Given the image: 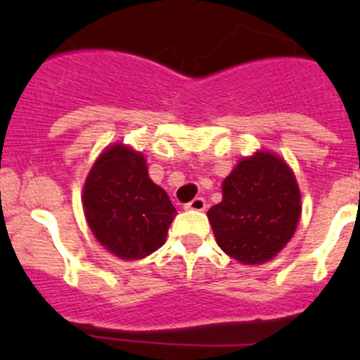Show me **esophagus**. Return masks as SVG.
<instances>
[{
  "instance_id": "1",
  "label": "esophagus",
  "mask_w": 360,
  "mask_h": 360,
  "mask_svg": "<svg viewBox=\"0 0 360 360\" xmlns=\"http://www.w3.org/2000/svg\"><path fill=\"white\" fill-rule=\"evenodd\" d=\"M205 200H203L202 197H197V198H193V200L191 202H188L186 205H184V209L186 210H205Z\"/></svg>"
}]
</instances>
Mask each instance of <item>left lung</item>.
Masks as SVG:
<instances>
[{
    "label": "left lung",
    "instance_id": "left-lung-1",
    "mask_svg": "<svg viewBox=\"0 0 360 360\" xmlns=\"http://www.w3.org/2000/svg\"><path fill=\"white\" fill-rule=\"evenodd\" d=\"M296 177L271 153L242 158L223 181V200L207 217L217 245L233 259L259 264L281 252L301 214Z\"/></svg>",
    "mask_w": 360,
    "mask_h": 360
}]
</instances>
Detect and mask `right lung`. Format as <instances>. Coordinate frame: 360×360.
<instances>
[{"mask_svg": "<svg viewBox=\"0 0 360 360\" xmlns=\"http://www.w3.org/2000/svg\"><path fill=\"white\" fill-rule=\"evenodd\" d=\"M83 209L101 245L122 259L150 256L176 216L169 195L148 176L146 160L123 144L108 148L83 188Z\"/></svg>", "mask_w": 360, "mask_h": 360, "instance_id": "right-lung-1", "label": "right lung"}]
</instances>
